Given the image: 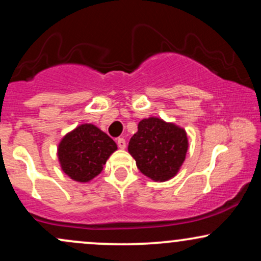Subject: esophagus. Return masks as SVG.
<instances>
[{
    "label": "esophagus",
    "instance_id": "34e87169",
    "mask_svg": "<svg viewBox=\"0 0 261 261\" xmlns=\"http://www.w3.org/2000/svg\"><path fill=\"white\" fill-rule=\"evenodd\" d=\"M116 143H118V147L119 148H125L126 147V141H125L124 137H119L118 140H116Z\"/></svg>",
    "mask_w": 261,
    "mask_h": 261
}]
</instances>
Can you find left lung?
I'll return each mask as SVG.
<instances>
[{"label":"left lung","mask_w":261,"mask_h":261,"mask_svg":"<svg viewBox=\"0 0 261 261\" xmlns=\"http://www.w3.org/2000/svg\"><path fill=\"white\" fill-rule=\"evenodd\" d=\"M128 142L137 168L152 180L173 178L185 160L188 137L184 128L158 118L143 119Z\"/></svg>","instance_id":"left-lung-1"}]
</instances>
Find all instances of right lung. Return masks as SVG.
Listing matches in <instances>:
<instances>
[{
	"mask_svg": "<svg viewBox=\"0 0 261 261\" xmlns=\"http://www.w3.org/2000/svg\"><path fill=\"white\" fill-rule=\"evenodd\" d=\"M116 148V143L106 133L92 124H83L61 140L58 155L66 174L86 182L99 174Z\"/></svg>",
	"mask_w": 261,
	"mask_h": 261,
	"instance_id": "right-lung-1",
	"label": "right lung"
}]
</instances>
